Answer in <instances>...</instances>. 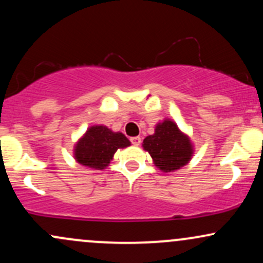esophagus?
<instances>
[{"label": "esophagus", "mask_w": 263, "mask_h": 263, "mask_svg": "<svg viewBox=\"0 0 263 263\" xmlns=\"http://www.w3.org/2000/svg\"><path fill=\"white\" fill-rule=\"evenodd\" d=\"M141 142V137H138V136L137 137H131V143L135 144V146H140Z\"/></svg>", "instance_id": "34e87169"}]
</instances>
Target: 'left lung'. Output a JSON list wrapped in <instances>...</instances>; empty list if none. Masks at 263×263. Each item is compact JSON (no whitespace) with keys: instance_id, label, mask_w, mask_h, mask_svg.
<instances>
[{"instance_id":"obj_1","label":"left lung","mask_w":263,"mask_h":263,"mask_svg":"<svg viewBox=\"0 0 263 263\" xmlns=\"http://www.w3.org/2000/svg\"><path fill=\"white\" fill-rule=\"evenodd\" d=\"M143 148L149 153L155 164L163 172L179 170L189 162L193 155L189 138L170 120L159 123L156 127L155 135L144 138Z\"/></svg>"}]
</instances>
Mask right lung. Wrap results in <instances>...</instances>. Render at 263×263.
<instances>
[{
	"label": "right lung",
	"instance_id": "1",
	"mask_svg": "<svg viewBox=\"0 0 263 263\" xmlns=\"http://www.w3.org/2000/svg\"><path fill=\"white\" fill-rule=\"evenodd\" d=\"M129 146L125 135L105 126H92L75 147V159L85 167L104 170L119 148Z\"/></svg>",
	"mask_w": 263,
	"mask_h": 263
}]
</instances>
